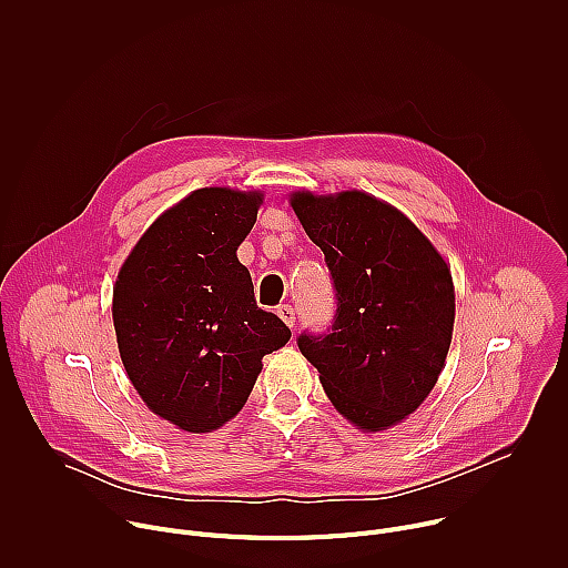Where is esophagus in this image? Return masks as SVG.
Returning <instances> with one entry per match:
<instances>
[{
  "mask_svg": "<svg viewBox=\"0 0 568 568\" xmlns=\"http://www.w3.org/2000/svg\"><path fill=\"white\" fill-rule=\"evenodd\" d=\"M278 316L287 323L290 328H294V326H296V312H294V307H292V305H278Z\"/></svg>",
  "mask_w": 568,
  "mask_h": 568,
  "instance_id": "1",
  "label": "esophagus"
}]
</instances>
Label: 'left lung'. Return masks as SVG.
<instances>
[{
    "mask_svg": "<svg viewBox=\"0 0 568 568\" xmlns=\"http://www.w3.org/2000/svg\"><path fill=\"white\" fill-rule=\"evenodd\" d=\"M292 209L326 256L337 298L333 326L303 331L298 351L342 416L386 429L438 382L454 328L452 272L409 217L366 193L298 191Z\"/></svg>",
    "mask_w": 568,
    "mask_h": 568,
    "instance_id": "obj_1",
    "label": "left lung"
}]
</instances>
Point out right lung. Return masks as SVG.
Here are the masks:
<instances>
[{
	"label": "right lung",
	"mask_w": 568,
	"mask_h": 568,
	"mask_svg": "<svg viewBox=\"0 0 568 568\" xmlns=\"http://www.w3.org/2000/svg\"><path fill=\"white\" fill-rule=\"evenodd\" d=\"M261 193L200 189L136 242L114 287V331L130 382L156 416L204 434L247 402L263 357L290 328L258 307L235 250Z\"/></svg>",
	"instance_id": "add662e5"
}]
</instances>
